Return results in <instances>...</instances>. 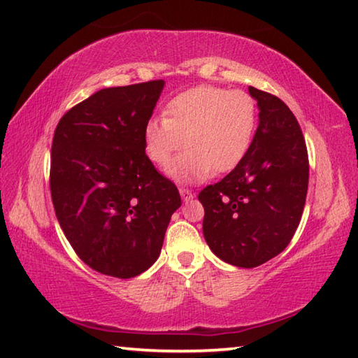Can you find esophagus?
<instances>
[{
  "mask_svg": "<svg viewBox=\"0 0 358 358\" xmlns=\"http://www.w3.org/2000/svg\"><path fill=\"white\" fill-rule=\"evenodd\" d=\"M179 193H180V196L184 201H190L194 196V193L192 190H188V188H184V187L179 188Z\"/></svg>",
  "mask_w": 358,
  "mask_h": 358,
  "instance_id": "1",
  "label": "esophagus"
}]
</instances>
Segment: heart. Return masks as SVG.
<instances>
[{
    "instance_id": "b5f03b06",
    "label": "heart",
    "mask_w": 358,
    "mask_h": 358,
    "mask_svg": "<svg viewBox=\"0 0 358 358\" xmlns=\"http://www.w3.org/2000/svg\"><path fill=\"white\" fill-rule=\"evenodd\" d=\"M257 129V104L243 90L198 85L168 101L164 118L148 120L143 145L148 159L179 182H198L234 170L246 157Z\"/></svg>"
}]
</instances>
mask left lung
<instances>
[{"label":"left lung","mask_w":358,"mask_h":358,"mask_svg":"<svg viewBox=\"0 0 358 358\" xmlns=\"http://www.w3.org/2000/svg\"><path fill=\"white\" fill-rule=\"evenodd\" d=\"M259 127L246 157L198 194L212 252L238 268L275 257L299 226L308 188V154L298 120L271 93L249 87Z\"/></svg>","instance_id":"8db88e82"}]
</instances>
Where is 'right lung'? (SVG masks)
Masks as SVG:
<instances>
[{
    "instance_id": "obj_1",
    "label": "right lung",
    "mask_w": 358,
    "mask_h": 358,
    "mask_svg": "<svg viewBox=\"0 0 358 358\" xmlns=\"http://www.w3.org/2000/svg\"><path fill=\"white\" fill-rule=\"evenodd\" d=\"M162 79L93 93L60 118L51 146L50 188L59 224L95 271L131 279L160 255L176 185L148 159L143 129Z\"/></svg>"
}]
</instances>
